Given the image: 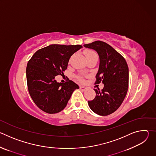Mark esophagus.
I'll return each mask as SVG.
<instances>
[{"label": "esophagus", "instance_id": "34e87169", "mask_svg": "<svg viewBox=\"0 0 156 156\" xmlns=\"http://www.w3.org/2000/svg\"><path fill=\"white\" fill-rule=\"evenodd\" d=\"M80 90H82V91H85V90H86V89H87L86 87L83 86H81L80 87Z\"/></svg>", "mask_w": 156, "mask_h": 156}]
</instances>
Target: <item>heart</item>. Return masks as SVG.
<instances>
[{
    "mask_svg": "<svg viewBox=\"0 0 156 156\" xmlns=\"http://www.w3.org/2000/svg\"><path fill=\"white\" fill-rule=\"evenodd\" d=\"M84 55L86 57V58H90V57H91L93 56H94V55H97L96 53L92 51V50H86L84 51ZM78 80L80 81H83V79L81 76H78Z\"/></svg>",
    "mask_w": 156,
    "mask_h": 156,
    "instance_id": "obj_1",
    "label": "heart"
}]
</instances>
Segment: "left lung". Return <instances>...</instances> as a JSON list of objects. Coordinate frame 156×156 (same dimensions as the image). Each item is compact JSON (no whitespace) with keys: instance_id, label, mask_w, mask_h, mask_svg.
I'll use <instances>...</instances> for the list:
<instances>
[{"instance_id":"1","label":"left lung","mask_w":156,"mask_h":156,"mask_svg":"<svg viewBox=\"0 0 156 156\" xmlns=\"http://www.w3.org/2000/svg\"><path fill=\"white\" fill-rule=\"evenodd\" d=\"M84 47L96 51L99 57V70L95 84L102 82V91L94 89L96 96L88 101L94 113L106 116L114 113L122 104L126 95L129 70L125 59L108 44L96 41L84 44Z\"/></svg>"}]
</instances>
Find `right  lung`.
I'll return each mask as SVG.
<instances>
[{"mask_svg": "<svg viewBox=\"0 0 156 156\" xmlns=\"http://www.w3.org/2000/svg\"><path fill=\"white\" fill-rule=\"evenodd\" d=\"M81 45L52 44L36 51L28 61L27 80L28 91L35 104L48 114L60 112L66 106L79 86L72 80L58 83L55 78L67 69L70 57Z\"/></svg>", "mask_w": 156, "mask_h": 156, "instance_id": "add662e5", "label": "right lung"}]
</instances>
